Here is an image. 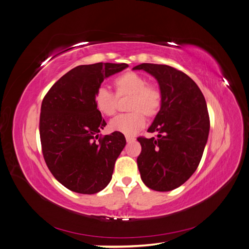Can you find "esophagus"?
Segmentation results:
<instances>
[{
    "instance_id": "esophagus-1",
    "label": "esophagus",
    "mask_w": 249,
    "mask_h": 249,
    "mask_svg": "<svg viewBox=\"0 0 249 249\" xmlns=\"http://www.w3.org/2000/svg\"><path fill=\"white\" fill-rule=\"evenodd\" d=\"M125 141H126V142H132L135 141V138L133 137V136H128V135H126L125 136Z\"/></svg>"
}]
</instances>
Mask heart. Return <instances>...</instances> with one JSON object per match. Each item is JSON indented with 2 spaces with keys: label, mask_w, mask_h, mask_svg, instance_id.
Listing matches in <instances>:
<instances>
[{
  "label": "heart",
  "mask_w": 249,
  "mask_h": 249,
  "mask_svg": "<svg viewBox=\"0 0 249 249\" xmlns=\"http://www.w3.org/2000/svg\"><path fill=\"white\" fill-rule=\"evenodd\" d=\"M118 97L130 96L129 114L119 115L110 123V129L124 135H134L145 124V116L153 117L161 105V93L147 79L134 71H128L114 79ZM94 104L102 115L112 116L117 110V97L107 89L101 87L94 94Z\"/></svg>",
  "instance_id": "1"
}]
</instances>
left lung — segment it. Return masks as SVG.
<instances>
[{
	"mask_svg": "<svg viewBox=\"0 0 249 249\" xmlns=\"http://www.w3.org/2000/svg\"><path fill=\"white\" fill-rule=\"evenodd\" d=\"M142 70L160 86L161 105L148 132L157 138L139 137L137 166L143 184L155 191H170L196 172L209 135L207 105L201 89L183 71L163 64L142 63Z\"/></svg>",
	"mask_w": 249,
	"mask_h": 249,
	"instance_id": "obj_1",
	"label": "left lung"
}]
</instances>
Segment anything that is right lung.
Here are the masks:
<instances>
[{
	"mask_svg": "<svg viewBox=\"0 0 249 249\" xmlns=\"http://www.w3.org/2000/svg\"><path fill=\"white\" fill-rule=\"evenodd\" d=\"M128 66L102 62L76 66L42 101V152L54 178L71 191L94 195L112 179L125 138L119 132L99 138L107 123L95 107L94 94L106 78Z\"/></svg>",
	"mask_w": 249,
	"mask_h": 249,
	"instance_id": "1",
	"label": "right lung"
}]
</instances>
